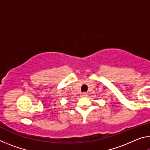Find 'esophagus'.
I'll list each match as a JSON object with an SVG mask.
<instances>
[{
    "label": "esophagus",
    "mask_w": 150,
    "mask_h": 150,
    "mask_svg": "<svg viewBox=\"0 0 150 150\" xmlns=\"http://www.w3.org/2000/svg\"><path fill=\"white\" fill-rule=\"evenodd\" d=\"M88 95V94L87 93H83L82 94V96H84V97H85V96H87Z\"/></svg>",
    "instance_id": "obj_1"
}]
</instances>
